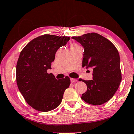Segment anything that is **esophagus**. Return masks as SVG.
<instances>
[{"instance_id":"obj_1","label":"esophagus","mask_w":134,"mask_h":134,"mask_svg":"<svg viewBox=\"0 0 134 134\" xmlns=\"http://www.w3.org/2000/svg\"><path fill=\"white\" fill-rule=\"evenodd\" d=\"M77 80L75 79H73V78H71L70 79V82H71L72 83H74L75 82H77Z\"/></svg>"}]
</instances>
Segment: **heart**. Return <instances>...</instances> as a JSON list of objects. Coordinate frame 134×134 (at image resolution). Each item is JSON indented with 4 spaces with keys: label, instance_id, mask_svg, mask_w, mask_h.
I'll return each mask as SVG.
<instances>
[{
    "label": "heart",
    "instance_id": "heart-1",
    "mask_svg": "<svg viewBox=\"0 0 134 134\" xmlns=\"http://www.w3.org/2000/svg\"><path fill=\"white\" fill-rule=\"evenodd\" d=\"M76 46H78L77 44H75V43H72V46H71V47H76Z\"/></svg>",
    "mask_w": 134,
    "mask_h": 134
}]
</instances>
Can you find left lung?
<instances>
[{
	"instance_id": "1",
	"label": "left lung",
	"mask_w": 134,
	"mask_h": 134,
	"mask_svg": "<svg viewBox=\"0 0 134 134\" xmlns=\"http://www.w3.org/2000/svg\"><path fill=\"white\" fill-rule=\"evenodd\" d=\"M72 38L84 49L82 67L93 69L92 80H80L87 87L82 99L94 105L108 102L114 96L122 80L118 51L110 41L97 33Z\"/></svg>"
}]
</instances>
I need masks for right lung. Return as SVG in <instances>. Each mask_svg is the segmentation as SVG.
Masks as SVG:
<instances>
[{"instance_id":"obj_1","label":"right lung","mask_w":134,"mask_h":134,"mask_svg":"<svg viewBox=\"0 0 134 134\" xmlns=\"http://www.w3.org/2000/svg\"><path fill=\"white\" fill-rule=\"evenodd\" d=\"M70 37L46 34L32 40L21 51L16 67L18 88L27 104L35 110L48 112L60 104L70 78L56 79L51 69L57 50Z\"/></svg>"}]
</instances>
